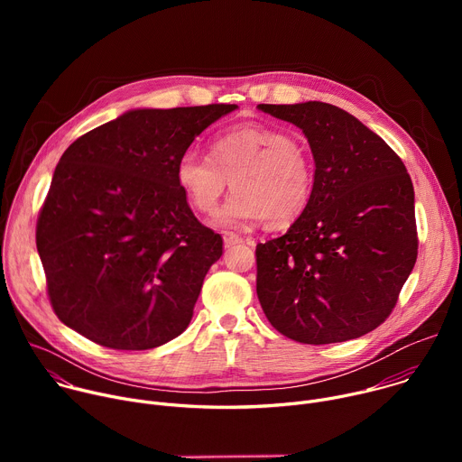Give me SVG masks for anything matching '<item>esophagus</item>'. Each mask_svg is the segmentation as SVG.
Wrapping results in <instances>:
<instances>
[{
    "instance_id": "esophagus-1",
    "label": "esophagus",
    "mask_w": 462,
    "mask_h": 462,
    "mask_svg": "<svg viewBox=\"0 0 462 462\" xmlns=\"http://www.w3.org/2000/svg\"><path fill=\"white\" fill-rule=\"evenodd\" d=\"M223 241H225V246H234V245L241 243L243 239L237 234H234V232H225L223 234Z\"/></svg>"
}]
</instances>
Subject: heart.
Masks as SVG:
<instances>
[{"mask_svg": "<svg viewBox=\"0 0 462 462\" xmlns=\"http://www.w3.org/2000/svg\"><path fill=\"white\" fill-rule=\"evenodd\" d=\"M175 179L188 203L212 214L232 184L234 193L216 214L214 225L245 226L265 219L271 228L296 223L314 193V166L309 152L283 131L246 124L217 135L210 157L188 150Z\"/></svg>", "mask_w": 462, "mask_h": 462, "instance_id": "obj_1", "label": "heart"}]
</instances>
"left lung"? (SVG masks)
<instances>
[{
	"instance_id": "left-lung-1",
	"label": "left lung",
	"mask_w": 462,
	"mask_h": 462,
	"mask_svg": "<svg viewBox=\"0 0 462 462\" xmlns=\"http://www.w3.org/2000/svg\"><path fill=\"white\" fill-rule=\"evenodd\" d=\"M298 125L314 193L285 236L255 248L263 312L291 340L337 344L391 314L417 261L415 191L401 157L351 113L325 104H259Z\"/></svg>"
}]
</instances>
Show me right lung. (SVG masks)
Here are the masks:
<instances>
[{
    "mask_svg": "<svg viewBox=\"0 0 462 462\" xmlns=\"http://www.w3.org/2000/svg\"><path fill=\"white\" fill-rule=\"evenodd\" d=\"M234 109H131L65 150L36 225L60 321L118 351L153 349L184 331L223 239L197 221L175 168Z\"/></svg>",
    "mask_w": 462,
    "mask_h": 462,
    "instance_id": "1",
    "label": "right lung"
}]
</instances>
